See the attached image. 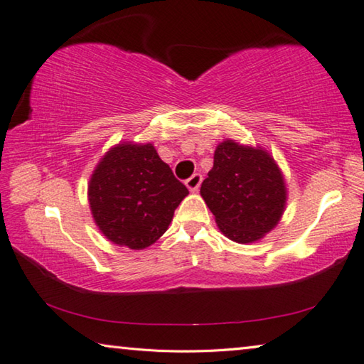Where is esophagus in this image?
<instances>
[{"label":"esophagus","mask_w":364,"mask_h":364,"mask_svg":"<svg viewBox=\"0 0 364 364\" xmlns=\"http://www.w3.org/2000/svg\"><path fill=\"white\" fill-rule=\"evenodd\" d=\"M200 183H202V175L200 173H194L193 176L188 178V180H186V186H188L189 191H193V193H194V191L199 189Z\"/></svg>","instance_id":"obj_1"}]
</instances>
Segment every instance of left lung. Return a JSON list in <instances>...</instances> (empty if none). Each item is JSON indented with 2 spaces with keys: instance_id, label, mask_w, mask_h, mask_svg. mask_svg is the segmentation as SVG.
Masks as SVG:
<instances>
[{
  "instance_id": "1",
  "label": "left lung",
  "mask_w": 364,
  "mask_h": 364,
  "mask_svg": "<svg viewBox=\"0 0 364 364\" xmlns=\"http://www.w3.org/2000/svg\"><path fill=\"white\" fill-rule=\"evenodd\" d=\"M200 196L221 232L236 242H254L278 225L286 205V186L268 152L221 143Z\"/></svg>"
}]
</instances>
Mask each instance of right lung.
<instances>
[{"label": "right lung", "instance_id": "obj_1", "mask_svg": "<svg viewBox=\"0 0 364 364\" xmlns=\"http://www.w3.org/2000/svg\"><path fill=\"white\" fill-rule=\"evenodd\" d=\"M189 194L152 144H119L90 180L96 225L114 244L139 250L167 231L176 207Z\"/></svg>", "mask_w": 364, "mask_h": 364}]
</instances>
